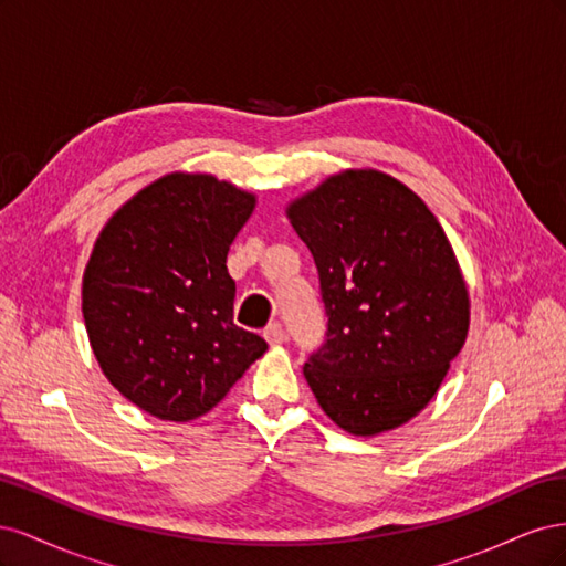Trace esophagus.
Returning <instances> with one entry per match:
<instances>
[{
    "mask_svg": "<svg viewBox=\"0 0 566 566\" xmlns=\"http://www.w3.org/2000/svg\"><path fill=\"white\" fill-rule=\"evenodd\" d=\"M264 337H266L269 345H281V342H285V328L281 323L273 321L264 328Z\"/></svg>",
    "mask_w": 566,
    "mask_h": 566,
    "instance_id": "34e87169",
    "label": "esophagus"
}]
</instances>
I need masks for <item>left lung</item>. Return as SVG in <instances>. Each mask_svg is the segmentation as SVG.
Returning a JSON list of instances; mask_svg holds the SVG:
<instances>
[{
  "label": "left lung",
  "instance_id": "left-lung-1",
  "mask_svg": "<svg viewBox=\"0 0 566 566\" xmlns=\"http://www.w3.org/2000/svg\"><path fill=\"white\" fill-rule=\"evenodd\" d=\"M314 254L328 333L304 378L352 434L394 430L430 403L465 345L470 300L437 217L375 169L325 179L287 208Z\"/></svg>",
  "mask_w": 566,
  "mask_h": 566
}]
</instances>
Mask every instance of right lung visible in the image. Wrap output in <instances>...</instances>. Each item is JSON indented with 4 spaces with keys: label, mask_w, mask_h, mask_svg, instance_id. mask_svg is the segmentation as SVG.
Listing matches in <instances>:
<instances>
[{
    "label": "right lung",
    "mask_w": 566,
    "mask_h": 566,
    "mask_svg": "<svg viewBox=\"0 0 566 566\" xmlns=\"http://www.w3.org/2000/svg\"><path fill=\"white\" fill-rule=\"evenodd\" d=\"M254 196L210 175H167L101 231L82 281L96 361L125 399L160 420L214 408L266 352L233 323L227 254Z\"/></svg>",
    "instance_id": "right-lung-1"
}]
</instances>
